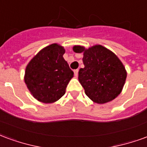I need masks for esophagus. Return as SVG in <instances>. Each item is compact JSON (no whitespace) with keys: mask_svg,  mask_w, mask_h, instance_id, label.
<instances>
[{"mask_svg":"<svg viewBox=\"0 0 147 147\" xmlns=\"http://www.w3.org/2000/svg\"><path fill=\"white\" fill-rule=\"evenodd\" d=\"M78 72H79V69L74 70V75H75V76H78Z\"/></svg>","mask_w":147,"mask_h":147,"instance_id":"obj_1","label":"esophagus"}]
</instances>
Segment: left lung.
Instances as JSON below:
<instances>
[{
    "label": "left lung",
    "instance_id": "left-lung-1",
    "mask_svg": "<svg viewBox=\"0 0 147 147\" xmlns=\"http://www.w3.org/2000/svg\"><path fill=\"white\" fill-rule=\"evenodd\" d=\"M74 52L83 53L84 67L79 71V81L93 102L104 104L116 98L123 89L127 72L113 52L98 45L88 49L76 45Z\"/></svg>",
    "mask_w": 147,
    "mask_h": 147
}]
</instances>
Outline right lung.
I'll list each match as a JSON object with an SVG mask.
<instances>
[{
	"instance_id": "right-lung-1",
	"label": "right lung",
	"mask_w": 147,
	"mask_h": 147,
	"mask_svg": "<svg viewBox=\"0 0 147 147\" xmlns=\"http://www.w3.org/2000/svg\"><path fill=\"white\" fill-rule=\"evenodd\" d=\"M64 49L52 44L30 61L25 71V83L33 96L40 102L52 103L65 94L73 71L63 57Z\"/></svg>"
}]
</instances>
